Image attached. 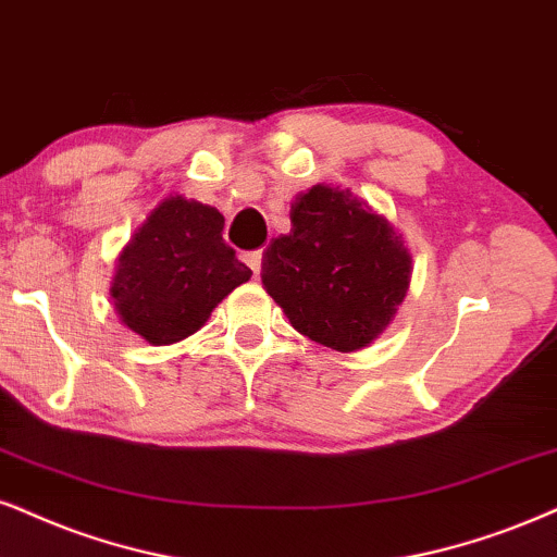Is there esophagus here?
Segmentation results:
<instances>
[{"label": "esophagus", "mask_w": 557, "mask_h": 557, "mask_svg": "<svg viewBox=\"0 0 557 557\" xmlns=\"http://www.w3.org/2000/svg\"><path fill=\"white\" fill-rule=\"evenodd\" d=\"M244 262L249 264V270L255 272V277L259 272H262V251H249V255L244 257Z\"/></svg>", "instance_id": "obj_1"}]
</instances>
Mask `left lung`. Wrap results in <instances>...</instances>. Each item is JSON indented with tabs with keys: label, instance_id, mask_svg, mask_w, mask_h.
Segmentation results:
<instances>
[{
	"label": "left lung",
	"instance_id": "8db88e82",
	"mask_svg": "<svg viewBox=\"0 0 557 557\" xmlns=\"http://www.w3.org/2000/svg\"><path fill=\"white\" fill-rule=\"evenodd\" d=\"M290 223L262 255L264 290L308 339L336 351L368 347L411 280L400 236L360 197L329 185L295 197Z\"/></svg>",
	"mask_w": 557,
	"mask_h": 557
}]
</instances>
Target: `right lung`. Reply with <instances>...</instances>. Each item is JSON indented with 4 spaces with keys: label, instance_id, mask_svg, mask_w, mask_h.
<instances>
[{
    "label": "right lung",
    "instance_id": "obj_1",
    "mask_svg": "<svg viewBox=\"0 0 557 557\" xmlns=\"http://www.w3.org/2000/svg\"><path fill=\"white\" fill-rule=\"evenodd\" d=\"M249 277V267L223 242V215L174 195L151 210L121 251L110 295L125 326L164 347L195 334Z\"/></svg>",
    "mask_w": 557,
    "mask_h": 557
}]
</instances>
